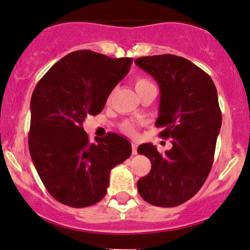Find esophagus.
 Masks as SVG:
<instances>
[{"label": "esophagus", "instance_id": "esophagus-1", "mask_svg": "<svg viewBox=\"0 0 250 250\" xmlns=\"http://www.w3.org/2000/svg\"><path fill=\"white\" fill-rule=\"evenodd\" d=\"M137 147H138V145L136 143H132V155H137Z\"/></svg>", "mask_w": 250, "mask_h": 250}]
</instances>
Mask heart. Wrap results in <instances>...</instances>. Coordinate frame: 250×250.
<instances>
[{"mask_svg":"<svg viewBox=\"0 0 250 250\" xmlns=\"http://www.w3.org/2000/svg\"><path fill=\"white\" fill-rule=\"evenodd\" d=\"M148 83H151L150 80L145 79V78H137L136 81H134V87H136V91H137V89L144 87V86L148 85ZM124 131L128 134H134V132H136L134 126L132 124H130V123H126L124 125Z\"/></svg>","mask_w":250,"mask_h":250,"instance_id":"obj_1","label":"heart"}]
</instances>
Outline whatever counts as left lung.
Instances as JSON below:
<instances>
[{
    "label": "left lung",
    "instance_id": "8db88e82",
    "mask_svg": "<svg viewBox=\"0 0 250 250\" xmlns=\"http://www.w3.org/2000/svg\"><path fill=\"white\" fill-rule=\"evenodd\" d=\"M134 63L155 78L161 89L157 127L172 147L159 153L151 143L138 153L151 161V171L137 182L147 203L171 208L195 196L214 162L216 139L222 124L214 81L191 61L171 54L143 57Z\"/></svg>",
    "mask_w": 250,
    "mask_h": 250
}]
</instances>
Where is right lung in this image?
<instances>
[{
  "instance_id": "add662e5",
  "label": "right lung",
  "mask_w": 250,
  "mask_h": 250,
  "mask_svg": "<svg viewBox=\"0 0 250 250\" xmlns=\"http://www.w3.org/2000/svg\"><path fill=\"white\" fill-rule=\"evenodd\" d=\"M132 61L92 50L72 52L42 77L33 92L30 157L47 191L64 206L85 208L102 201L111 169L131 156V143L116 133L89 142L83 122L103 111Z\"/></svg>"
}]
</instances>
